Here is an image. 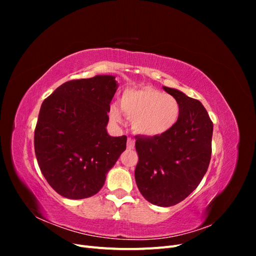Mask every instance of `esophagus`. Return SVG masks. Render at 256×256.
<instances>
[{"label": "esophagus", "mask_w": 256, "mask_h": 256, "mask_svg": "<svg viewBox=\"0 0 256 256\" xmlns=\"http://www.w3.org/2000/svg\"><path fill=\"white\" fill-rule=\"evenodd\" d=\"M134 147V140L132 138H128L127 140V148L128 150H132Z\"/></svg>", "instance_id": "esophagus-1"}]
</instances>
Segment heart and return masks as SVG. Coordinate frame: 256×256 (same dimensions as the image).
I'll return each mask as SVG.
<instances>
[{
  "label": "heart",
  "instance_id": "heart-1",
  "mask_svg": "<svg viewBox=\"0 0 256 256\" xmlns=\"http://www.w3.org/2000/svg\"><path fill=\"white\" fill-rule=\"evenodd\" d=\"M120 109L136 134L144 136H159L171 130L180 120V106L177 99L152 86L127 88L120 98ZM110 116L120 122L118 108L113 104Z\"/></svg>",
  "mask_w": 256,
  "mask_h": 256
}]
</instances>
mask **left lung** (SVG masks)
<instances>
[{
	"label": "left lung",
	"instance_id": "obj_1",
	"mask_svg": "<svg viewBox=\"0 0 256 256\" xmlns=\"http://www.w3.org/2000/svg\"><path fill=\"white\" fill-rule=\"evenodd\" d=\"M164 90L180 102V120L162 136H136L134 176L148 202L170 207L187 198L204 177L212 157L214 125L198 100L175 88Z\"/></svg>",
	"mask_w": 256,
	"mask_h": 256
}]
</instances>
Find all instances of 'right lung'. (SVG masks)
Returning a JSON list of instances; mask_svg holds the SVG:
<instances>
[{
    "instance_id": "right-lung-1",
    "label": "right lung",
    "mask_w": 256,
    "mask_h": 256,
    "mask_svg": "<svg viewBox=\"0 0 256 256\" xmlns=\"http://www.w3.org/2000/svg\"><path fill=\"white\" fill-rule=\"evenodd\" d=\"M113 76L65 82L44 100L34 134L38 166L60 196L86 198L102 188L127 136L106 132L118 88Z\"/></svg>"
}]
</instances>
